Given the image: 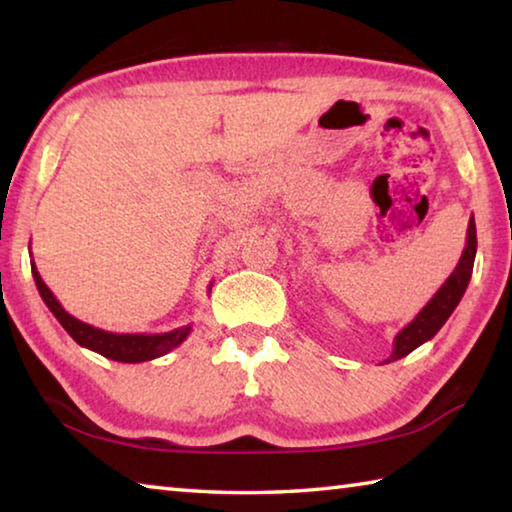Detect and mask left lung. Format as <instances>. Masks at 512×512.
<instances>
[{"mask_svg":"<svg viewBox=\"0 0 512 512\" xmlns=\"http://www.w3.org/2000/svg\"><path fill=\"white\" fill-rule=\"evenodd\" d=\"M474 257H476V225H474V216L470 219V225H467V241H465V250L458 264L454 268V273L447 277L443 287L436 291L427 305L422 307V311L415 316L409 325H406L400 334L395 336L393 341V354L388 357L384 363H391L411 354L415 348H420L422 343H427L429 339L438 334V329L447 323V318L452 316V311L458 307L463 293L470 284L472 277V268H474Z\"/></svg>","mask_w":512,"mask_h":512,"instance_id":"left-lung-1","label":"left lung"}]
</instances>
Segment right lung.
Instances as JSON below:
<instances>
[{
  "label": "right lung",
  "instance_id": "1",
  "mask_svg": "<svg viewBox=\"0 0 512 512\" xmlns=\"http://www.w3.org/2000/svg\"><path fill=\"white\" fill-rule=\"evenodd\" d=\"M31 273H33V280H36V287L40 291V298L45 300V305L49 307L51 314L56 316L58 323L65 327V332L72 336V339L79 343L81 348H88L106 359L121 361V363H142V361L158 359V357H162V354H167L173 348H178V345L187 339L189 332H192V325L171 329V332H164V334L106 332V329H99L94 325L83 323V320L74 318L69 311H65L63 305L56 300L54 293H51V289L45 282H42L38 268L33 262H31ZM210 289H212V284H210Z\"/></svg>",
  "mask_w": 512,
  "mask_h": 512
}]
</instances>
